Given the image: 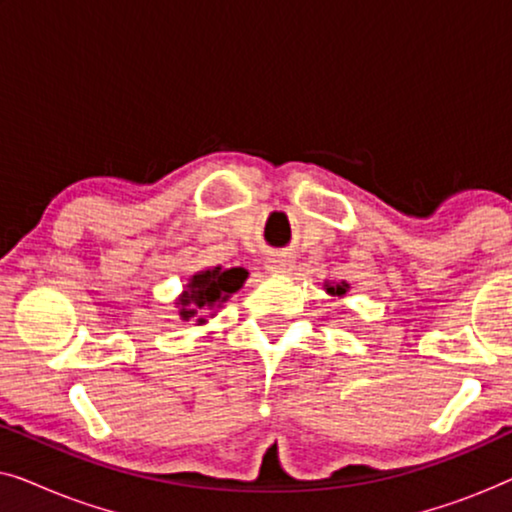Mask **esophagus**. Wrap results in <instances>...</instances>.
<instances>
[{"mask_svg":"<svg viewBox=\"0 0 512 512\" xmlns=\"http://www.w3.org/2000/svg\"><path fill=\"white\" fill-rule=\"evenodd\" d=\"M293 265H296V261H293L291 256L279 254V256H270L268 261H265V270H268L270 275H289Z\"/></svg>","mask_w":512,"mask_h":512,"instance_id":"obj_1","label":"esophagus"}]
</instances>
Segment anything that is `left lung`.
Listing matches in <instances>:
<instances>
[{
    "label": "left lung",
    "instance_id": "left-lung-1",
    "mask_svg": "<svg viewBox=\"0 0 512 512\" xmlns=\"http://www.w3.org/2000/svg\"><path fill=\"white\" fill-rule=\"evenodd\" d=\"M349 291V284L347 282H340V284H326V293H331L335 298H342L345 293Z\"/></svg>",
    "mask_w": 512,
    "mask_h": 512
}]
</instances>
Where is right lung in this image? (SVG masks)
Instances as JSON below:
<instances>
[{
	"label": "right lung",
	"instance_id": "right-lung-1",
	"mask_svg": "<svg viewBox=\"0 0 512 512\" xmlns=\"http://www.w3.org/2000/svg\"><path fill=\"white\" fill-rule=\"evenodd\" d=\"M249 277L247 270L242 268H230V270H221V268H212V270H202L198 275H193L188 279L186 291L181 293L177 300L179 307V317L184 321H191L195 316L205 314L209 310H216L221 307L226 300L233 296L235 291L242 289L244 279ZM200 324H205L207 319L195 320Z\"/></svg>",
	"mask_w": 512,
	"mask_h": 512
}]
</instances>
